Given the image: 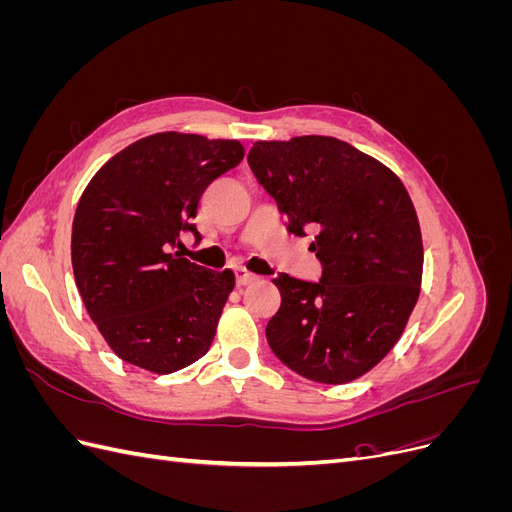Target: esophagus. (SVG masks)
<instances>
[{"label":"esophagus","mask_w":512,"mask_h":512,"mask_svg":"<svg viewBox=\"0 0 512 512\" xmlns=\"http://www.w3.org/2000/svg\"><path fill=\"white\" fill-rule=\"evenodd\" d=\"M235 277H237V286H247V284H252L256 280V275L250 273V271H245V269H239L235 273Z\"/></svg>","instance_id":"34e87169"}]
</instances>
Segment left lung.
I'll return each instance as SVG.
<instances>
[{
	"instance_id": "8db88e82",
	"label": "left lung",
	"mask_w": 512,
	"mask_h": 512,
	"mask_svg": "<svg viewBox=\"0 0 512 512\" xmlns=\"http://www.w3.org/2000/svg\"><path fill=\"white\" fill-rule=\"evenodd\" d=\"M247 162L322 262L318 284L280 273L267 342L286 367L322 384L365 376L393 350L421 294L423 237L406 185L333 136L258 141Z\"/></svg>"
}]
</instances>
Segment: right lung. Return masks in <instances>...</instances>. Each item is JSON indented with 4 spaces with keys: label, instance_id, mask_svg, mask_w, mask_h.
<instances>
[{
    "label": "right lung",
    "instance_id": "obj_1",
    "mask_svg": "<svg viewBox=\"0 0 512 512\" xmlns=\"http://www.w3.org/2000/svg\"><path fill=\"white\" fill-rule=\"evenodd\" d=\"M243 156L239 141L158 132L115 153L87 183L72 222L74 282L121 361L164 376L207 354L235 273L173 250L183 230L200 237V196Z\"/></svg>",
    "mask_w": 512,
    "mask_h": 512
}]
</instances>
